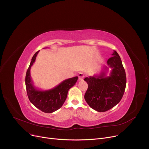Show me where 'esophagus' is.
I'll use <instances>...</instances> for the list:
<instances>
[{"instance_id": "esophagus-1", "label": "esophagus", "mask_w": 149, "mask_h": 149, "mask_svg": "<svg viewBox=\"0 0 149 149\" xmlns=\"http://www.w3.org/2000/svg\"><path fill=\"white\" fill-rule=\"evenodd\" d=\"M78 76H79V80H83V79H84V75L83 73L80 72V73L79 74V75H78Z\"/></svg>"}]
</instances>
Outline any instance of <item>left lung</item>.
I'll return each mask as SVG.
<instances>
[{
    "instance_id": "8db88e82",
    "label": "left lung",
    "mask_w": 149,
    "mask_h": 149,
    "mask_svg": "<svg viewBox=\"0 0 149 149\" xmlns=\"http://www.w3.org/2000/svg\"><path fill=\"white\" fill-rule=\"evenodd\" d=\"M112 57L107 61V66L99 75L86 77L88 84L84 99L89 106L99 112L112 109L121 101L126 86V75L121 58L113 51ZM109 67L112 68L109 76H106Z\"/></svg>"
}]
</instances>
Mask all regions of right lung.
Segmentation results:
<instances>
[{
	"instance_id": "obj_1",
	"label": "right lung",
	"mask_w": 149,
	"mask_h": 149,
	"mask_svg": "<svg viewBox=\"0 0 149 149\" xmlns=\"http://www.w3.org/2000/svg\"><path fill=\"white\" fill-rule=\"evenodd\" d=\"M39 51L35 53L31 59L26 71L25 84L27 95L31 103L45 113H52L59 109L65 103L68 91L76 83L78 77L65 80L55 88L46 91L39 90L33 84L30 70L36 61Z\"/></svg>"
}]
</instances>
